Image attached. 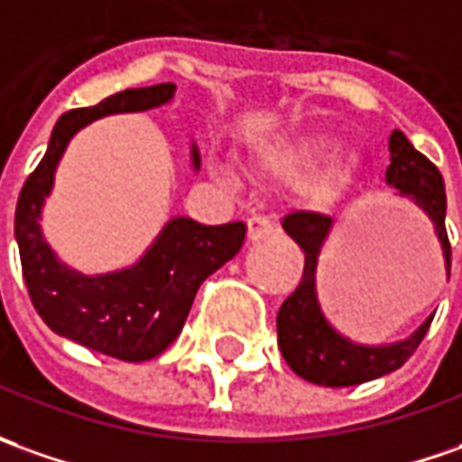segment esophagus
Here are the masks:
<instances>
[{
	"label": "esophagus",
	"instance_id": "esophagus-1",
	"mask_svg": "<svg viewBox=\"0 0 462 462\" xmlns=\"http://www.w3.org/2000/svg\"><path fill=\"white\" fill-rule=\"evenodd\" d=\"M273 232H275V227H273L271 217H265V215H253V217L247 219V237H250L253 243H257V240H268V237H273Z\"/></svg>",
	"mask_w": 462,
	"mask_h": 462
}]
</instances>
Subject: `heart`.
<instances>
[{"label":"heart","instance_id":"1","mask_svg":"<svg viewBox=\"0 0 462 462\" xmlns=\"http://www.w3.org/2000/svg\"><path fill=\"white\" fill-rule=\"evenodd\" d=\"M337 152V141L323 139V136H309V139H296L273 146L271 152L265 153V166L273 174L281 177H296L303 171H310L306 184H303V194L313 205H331L341 191L346 189L354 179L356 164L351 159H337L331 164H324ZM316 165L319 169L315 168ZM317 170L316 172L312 169Z\"/></svg>","mask_w":462,"mask_h":462}]
</instances>
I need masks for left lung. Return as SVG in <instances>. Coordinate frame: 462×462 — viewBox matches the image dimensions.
Masks as SVG:
<instances>
[{"instance_id": "left-lung-1", "label": "left lung", "mask_w": 462, "mask_h": 462, "mask_svg": "<svg viewBox=\"0 0 462 462\" xmlns=\"http://www.w3.org/2000/svg\"><path fill=\"white\" fill-rule=\"evenodd\" d=\"M389 152L392 164L387 166V184L410 197L432 219L450 275V240L445 230L448 199L442 174L425 153L417 152L402 131H392ZM328 227L331 217L319 212H291L283 217V230L306 253V265L298 288L278 310V346L288 366L300 379L323 387H354L400 369L425 338L432 319L422 323L410 338L389 346H362L337 334L323 319L316 298V260Z\"/></svg>"}]
</instances>
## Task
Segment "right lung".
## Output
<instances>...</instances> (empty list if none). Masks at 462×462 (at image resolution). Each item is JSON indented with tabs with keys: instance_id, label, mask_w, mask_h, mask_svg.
I'll use <instances>...</instances> for the list:
<instances>
[{
	"instance_id": "add662e5",
	"label": "right lung",
	"mask_w": 462,
	"mask_h": 462,
	"mask_svg": "<svg viewBox=\"0 0 462 462\" xmlns=\"http://www.w3.org/2000/svg\"><path fill=\"white\" fill-rule=\"evenodd\" d=\"M177 86L128 88L90 108L60 116L42 162L27 177L14 212L22 275L40 319L60 337L121 362H146L181 334L199 285L245 243V222L207 227L174 217L136 265L108 275H80L62 265L40 232V209L52 189V174L68 141L108 113L146 111L171 100ZM199 166V153L191 149Z\"/></svg>"
}]
</instances>
